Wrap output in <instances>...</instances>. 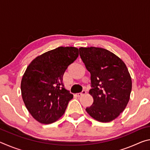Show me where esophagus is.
Listing matches in <instances>:
<instances>
[{
  "mask_svg": "<svg viewBox=\"0 0 150 150\" xmlns=\"http://www.w3.org/2000/svg\"><path fill=\"white\" fill-rule=\"evenodd\" d=\"M87 93V91H86L85 90H83V91L81 93H77L76 94V96H77V97H80V96H81L83 95H85V94Z\"/></svg>",
  "mask_w": 150,
  "mask_h": 150,
  "instance_id": "34e87169",
  "label": "esophagus"
}]
</instances>
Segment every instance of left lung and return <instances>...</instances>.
Masks as SVG:
<instances>
[{"instance_id": "left-lung-1", "label": "left lung", "mask_w": 150, "mask_h": 150, "mask_svg": "<svg viewBox=\"0 0 150 150\" xmlns=\"http://www.w3.org/2000/svg\"><path fill=\"white\" fill-rule=\"evenodd\" d=\"M79 55L91 73L89 94L93 103L86 108L101 122L115 120L130 100L132 79L125 63L110 51L100 47H80Z\"/></svg>"}]
</instances>
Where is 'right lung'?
<instances>
[{"mask_svg": "<svg viewBox=\"0 0 150 150\" xmlns=\"http://www.w3.org/2000/svg\"><path fill=\"white\" fill-rule=\"evenodd\" d=\"M79 56L75 47H59L39 55L30 63L22 77L21 93L26 108L42 124L57 120L73 95L66 90L63 75Z\"/></svg>", "mask_w": 150, "mask_h": 150, "instance_id": "1", "label": "right lung"}]
</instances>
